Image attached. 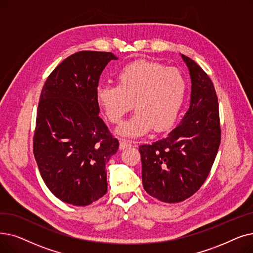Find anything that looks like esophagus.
<instances>
[{"label":"esophagus","mask_w":253,"mask_h":253,"mask_svg":"<svg viewBox=\"0 0 253 253\" xmlns=\"http://www.w3.org/2000/svg\"><path fill=\"white\" fill-rule=\"evenodd\" d=\"M128 147H131V142L130 141H127L125 139H122L120 141V149L121 150H124V149H127Z\"/></svg>","instance_id":"1"}]
</instances>
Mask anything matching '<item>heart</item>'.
<instances>
[{
    "label": "heart",
    "instance_id": "b5f03b06",
    "mask_svg": "<svg viewBox=\"0 0 253 253\" xmlns=\"http://www.w3.org/2000/svg\"><path fill=\"white\" fill-rule=\"evenodd\" d=\"M117 84L98 86L96 100L111 123L122 124L131 107L134 115L118 133L136 137L154 130H167L177 119L186 95V81L175 68L155 62L125 65L116 76Z\"/></svg>",
    "mask_w": 253,
    "mask_h": 253
}]
</instances>
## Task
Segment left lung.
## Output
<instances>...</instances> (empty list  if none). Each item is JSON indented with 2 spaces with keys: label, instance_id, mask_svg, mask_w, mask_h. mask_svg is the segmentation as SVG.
Wrapping results in <instances>:
<instances>
[{
  "label": "left lung",
  "instance_id": "8db88e82",
  "mask_svg": "<svg viewBox=\"0 0 253 253\" xmlns=\"http://www.w3.org/2000/svg\"><path fill=\"white\" fill-rule=\"evenodd\" d=\"M181 57L191 79L189 109L167 137L139 146L145 190L169 204L185 201L201 188L221 139L214 84L193 60Z\"/></svg>",
  "mask_w": 253,
  "mask_h": 253
}]
</instances>
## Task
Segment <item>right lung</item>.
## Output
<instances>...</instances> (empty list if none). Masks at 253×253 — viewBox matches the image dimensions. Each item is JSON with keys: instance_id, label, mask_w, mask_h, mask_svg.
Instances as JSON below:
<instances>
[{"instance_id": "right-lung-1", "label": "right lung", "mask_w": 253, "mask_h": 253, "mask_svg": "<svg viewBox=\"0 0 253 253\" xmlns=\"http://www.w3.org/2000/svg\"><path fill=\"white\" fill-rule=\"evenodd\" d=\"M112 52L71 54L49 74L41 91L34 156L51 193L64 203L87 206L107 191L105 164L119 149L99 115L96 91Z\"/></svg>"}]
</instances>
